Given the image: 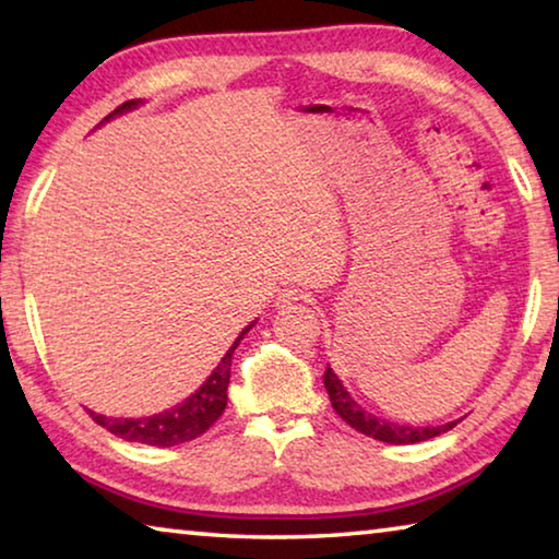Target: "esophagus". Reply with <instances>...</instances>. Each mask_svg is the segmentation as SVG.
<instances>
[{"label": "esophagus", "instance_id": "esophagus-1", "mask_svg": "<svg viewBox=\"0 0 559 559\" xmlns=\"http://www.w3.org/2000/svg\"><path fill=\"white\" fill-rule=\"evenodd\" d=\"M296 302H310V296L306 290H300L296 286H288L278 293V308L296 306Z\"/></svg>", "mask_w": 559, "mask_h": 559}]
</instances>
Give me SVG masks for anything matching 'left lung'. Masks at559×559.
I'll use <instances>...</instances> for the list:
<instances>
[{
  "mask_svg": "<svg viewBox=\"0 0 559 559\" xmlns=\"http://www.w3.org/2000/svg\"><path fill=\"white\" fill-rule=\"evenodd\" d=\"M323 382H325V390L330 394V404H333V409L343 416V419L349 424V427L357 429L359 433H365V437H372L377 441H384V443H416V441H427L439 437V433L449 431L456 427V421L451 424H443V427H404V424H392V421H384V419H377L370 412H365L362 406H359L353 396L345 392L343 382L337 380V374L330 370H325L323 374Z\"/></svg>",
  "mask_w": 559,
  "mask_h": 559,
  "instance_id": "8db88e82",
  "label": "left lung"
}]
</instances>
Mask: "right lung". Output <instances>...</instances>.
I'll list each match as a JSON object with an SVG mask.
<instances>
[{
    "mask_svg": "<svg viewBox=\"0 0 559 559\" xmlns=\"http://www.w3.org/2000/svg\"><path fill=\"white\" fill-rule=\"evenodd\" d=\"M132 106H135V100L122 103V106L112 110L110 116L130 110ZM251 325H246L243 333L236 337V343L231 345L229 353L222 357V362L216 365V370L210 374V380H206L200 390H197L182 404H177L173 409L159 412L153 416H143V419H108V416L103 414L88 412L91 419L96 421L98 427L108 429L120 439L132 441V443H147V447H159V449L177 447V443L202 437V433L210 429L226 409V386H229V374H231V355L236 345H239V340L249 333Z\"/></svg>",
    "mask_w": 559,
    "mask_h": 559,
    "instance_id": "obj_1",
    "label": "right lung"
}]
</instances>
